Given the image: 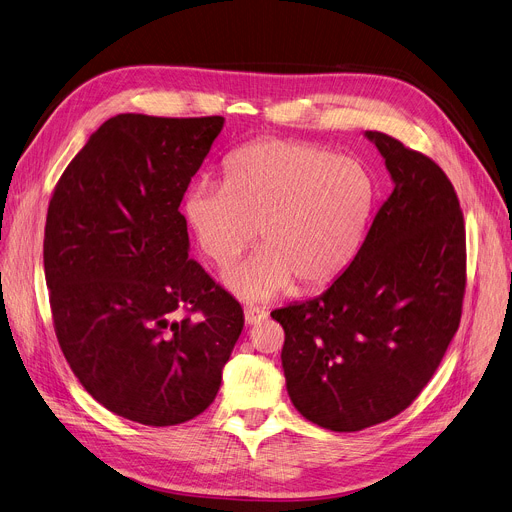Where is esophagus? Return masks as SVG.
I'll return each instance as SVG.
<instances>
[{
	"mask_svg": "<svg viewBox=\"0 0 512 512\" xmlns=\"http://www.w3.org/2000/svg\"><path fill=\"white\" fill-rule=\"evenodd\" d=\"M265 317H267V313L263 309H259V306H247V309H245V323L247 325H257Z\"/></svg>",
	"mask_w": 512,
	"mask_h": 512,
	"instance_id": "1",
	"label": "esophagus"
}]
</instances>
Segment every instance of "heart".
I'll return each instance as SVG.
<instances>
[{"label": "heart", "instance_id": "1", "mask_svg": "<svg viewBox=\"0 0 512 512\" xmlns=\"http://www.w3.org/2000/svg\"><path fill=\"white\" fill-rule=\"evenodd\" d=\"M374 203L368 168L331 150L261 140L232 152L224 185L197 181L183 201L195 245L220 267L261 236L263 247L224 271L241 300L265 302L333 282L356 257Z\"/></svg>", "mask_w": 512, "mask_h": 512}]
</instances>
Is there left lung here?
I'll return each instance as SVG.
<instances>
[{
  "instance_id": "8db88e82",
  "label": "left lung",
  "mask_w": 512,
  "mask_h": 512,
  "mask_svg": "<svg viewBox=\"0 0 512 512\" xmlns=\"http://www.w3.org/2000/svg\"><path fill=\"white\" fill-rule=\"evenodd\" d=\"M393 191L346 271L321 296L271 313L296 410L333 432L391 420L432 379L461 321L465 226L457 193L428 156L364 131Z\"/></svg>"
}]
</instances>
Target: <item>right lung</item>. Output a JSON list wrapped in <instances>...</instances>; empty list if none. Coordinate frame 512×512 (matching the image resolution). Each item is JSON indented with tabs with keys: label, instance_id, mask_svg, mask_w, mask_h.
<instances>
[{
	"label": "right lung",
	"instance_id": "1",
	"mask_svg": "<svg viewBox=\"0 0 512 512\" xmlns=\"http://www.w3.org/2000/svg\"><path fill=\"white\" fill-rule=\"evenodd\" d=\"M224 117L125 113L67 164L45 224L61 352L109 412L175 426L216 399L243 309L189 259L181 199Z\"/></svg>",
	"mask_w": 512,
	"mask_h": 512
}]
</instances>
